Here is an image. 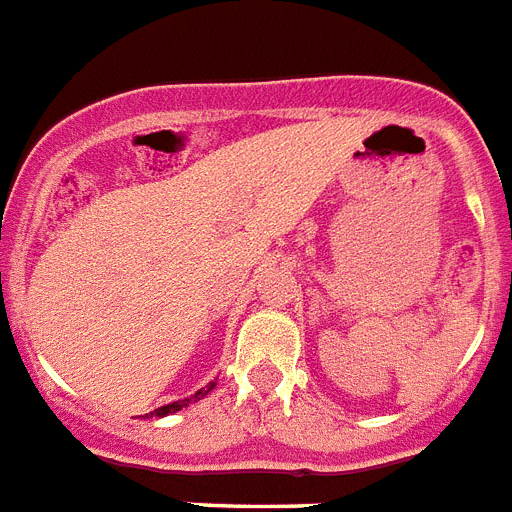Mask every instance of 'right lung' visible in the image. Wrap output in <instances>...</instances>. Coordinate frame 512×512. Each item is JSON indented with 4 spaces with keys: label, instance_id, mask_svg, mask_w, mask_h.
I'll return each instance as SVG.
<instances>
[{
    "label": "right lung",
    "instance_id": "1",
    "mask_svg": "<svg viewBox=\"0 0 512 512\" xmlns=\"http://www.w3.org/2000/svg\"><path fill=\"white\" fill-rule=\"evenodd\" d=\"M212 387H215V382H210V384H207V387L197 390L192 397H184V400H176V402H171V405H164V408L153 410V413H146V418H153V415H156V418H164V415H169V413H179V410H182V408H189L192 402L202 400V397H205L207 392L212 390Z\"/></svg>",
    "mask_w": 512,
    "mask_h": 512
}]
</instances>
